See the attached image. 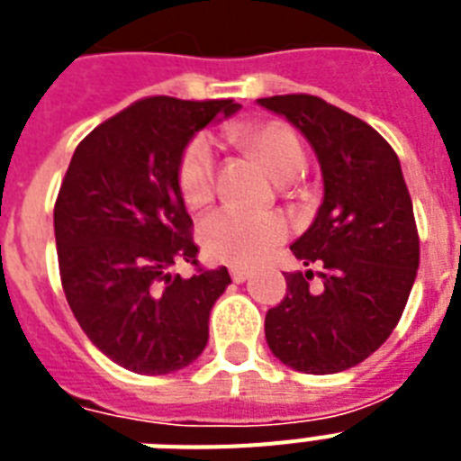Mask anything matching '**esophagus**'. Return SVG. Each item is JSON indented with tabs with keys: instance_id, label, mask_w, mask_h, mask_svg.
Here are the masks:
<instances>
[{
	"instance_id": "esophagus-1",
	"label": "esophagus",
	"mask_w": 461,
	"mask_h": 461,
	"mask_svg": "<svg viewBox=\"0 0 461 461\" xmlns=\"http://www.w3.org/2000/svg\"><path fill=\"white\" fill-rule=\"evenodd\" d=\"M231 280L234 282H246L249 280V275H251V270L249 267H241V266H231Z\"/></svg>"
}]
</instances>
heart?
Returning <instances> with one entry per match:
<instances>
[{
  "label": "heart",
  "mask_w": 461,
  "mask_h": 461,
  "mask_svg": "<svg viewBox=\"0 0 461 461\" xmlns=\"http://www.w3.org/2000/svg\"><path fill=\"white\" fill-rule=\"evenodd\" d=\"M237 139L277 181L294 179L306 167V150L296 131L287 122L263 119L230 129ZM179 191L191 210H198L212 201L215 191V150L208 136H195L181 153ZM287 237V222L277 212H244L237 208H222L205 217L201 224V244L208 258L227 266H258L270 256L275 246Z\"/></svg>",
  "instance_id": "heart-1"
}]
</instances>
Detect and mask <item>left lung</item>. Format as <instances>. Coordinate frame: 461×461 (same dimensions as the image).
I'll return each mask as SVG.
<instances>
[{
	"mask_svg": "<svg viewBox=\"0 0 461 461\" xmlns=\"http://www.w3.org/2000/svg\"><path fill=\"white\" fill-rule=\"evenodd\" d=\"M306 136L322 172L313 224L289 246L303 266L266 315L282 364L328 375L368 358L400 322L419 270V231L400 158L373 126L315 95L260 97Z\"/></svg>",
	"mask_w": 461,
	"mask_h": 461,
	"instance_id": "left-lung-1",
	"label": "left lung"
}]
</instances>
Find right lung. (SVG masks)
I'll return each mask as SVG.
<instances>
[{
    "label": "right lung",
    "instance_id": "1",
    "mask_svg": "<svg viewBox=\"0 0 461 461\" xmlns=\"http://www.w3.org/2000/svg\"><path fill=\"white\" fill-rule=\"evenodd\" d=\"M239 107L146 97L93 129L68 162L54 203L61 287L90 342L126 371H181L208 344L210 308L231 277L224 266L171 273L198 267L176 172L188 140Z\"/></svg>",
    "mask_w": 461,
    "mask_h": 461
}]
</instances>
